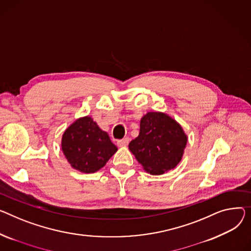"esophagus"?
Instances as JSON below:
<instances>
[{"mask_svg": "<svg viewBox=\"0 0 251 251\" xmlns=\"http://www.w3.org/2000/svg\"><path fill=\"white\" fill-rule=\"evenodd\" d=\"M129 141H130V139L128 137H126L124 139H121V140L117 141V144H118V146H126V145H128Z\"/></svg>", "mask_w": 251, "mask_h": 251, "instance_id": "obj_1", "label": "esophagus"}]
</instances>
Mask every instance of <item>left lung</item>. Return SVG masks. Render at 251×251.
I'll return each instance as SVG.
<instances>
[{
  "instance_id": "1",
  "label": "left lung",
  "mask_w": 251,
  "mask_h": 251,
  "mask_svg": "<svg viewBox=\"0 0 251 251\" xmlns=\"http://www.w3.org/2000/svg\"><path fill=\"white\" fill-rule=\"evenodd\" d=\"M188 136L168 114L148 112L140 120L139 135L129 143L130 151L148 174L159 176L179 163Z\"/></svg>"
}]
</instances>
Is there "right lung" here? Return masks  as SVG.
Wrapping results in <instances>:
<instances>
[{"label":"right lung","mask_w":251,"mask_h":251,"mask_svg":"<svg viewBox=\"0 0 251 251\" xmlns=\"http://www.w3.org/2000/svg\"><path fill=\"white\" fill-rule=\"evenodd\" d=\"M62 152L72 168L85 174L101 170L118 150L108 133L86 116L65 129L61 138Z\"/></svg>","instance_id":"obj_1"}]
</instances>
